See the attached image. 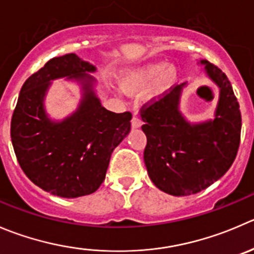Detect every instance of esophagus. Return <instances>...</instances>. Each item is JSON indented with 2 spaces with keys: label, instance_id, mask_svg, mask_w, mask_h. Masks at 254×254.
<instances>
[{
  "label": "esophagus",
  "instance_id": "1",
  "mask_svg": "<svg viewBox=\"0 0 254 254\" xmlns=\"http://www.w3.org/2000/svg\"><path fill=\"white\" fill-rule=\"evenodd\" d=\"M141 120L139 119V118L137 117H132V119H131V127H132V129H137V127H141Z\"/></svg>",
  "mask_w": 254,
  "mask_h": 254
}]
</instances>
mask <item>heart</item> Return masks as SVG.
Returning <instances> with one entry per match:
<instances>
[{"instance_id":"b5f03b06","label":"heart","mask_w":254,"mask_h":254,"mask_svg":"<svg viewBox=\"0 0 254 254\" xmlns=\"http://www.w3.org/2000/svg\"><path fill=\"white\" fill-rule=\"evenodd\" d=\"M179 79V70L166 62H150L127 68L120 74V89L129 95L144 92L145 102H155L174 88Z\"/></svg>"}]
</instances>
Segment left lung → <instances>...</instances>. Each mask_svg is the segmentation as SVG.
<instances>
[{
	"instance_id": "1",
	"label": "left lung",
	"mask_w": 254,
	"mask_h": 254,
	"mask_svg": "<svg viewBox=\"0 0 254 254\" xmlns=\"http://www.w3.org/2000/svg\"><path fill=\"white\" fill-rule=\"evenodd\" d=\"M197 64L203 65L206 77L218 88L211 119L190 122L181 112L187 82L141 110L147 174L157 189L172 196L193 195L220 180L235 161L240 146L242 118L230 80L206 59Z\"/></svg>"
}]
</instances>
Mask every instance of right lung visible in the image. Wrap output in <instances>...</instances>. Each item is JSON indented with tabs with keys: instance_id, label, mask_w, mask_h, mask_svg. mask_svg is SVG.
<instances>
[{
	"instance_id": "add662e5",
	"label": "right lung",
	"mask_w": 254,
	"mask_h": 254,
	"mask_svg": "<svg viewBox=\"0 0 254 254\" xmlns=\"http://www.w3.org/2000/svg\"><path fill=\"white\" fill-rule=\"evenodd\" d=\"M97 67L75 53L52 58L22 85L12 115L11 140L18 164L29 180L47 192L65 198L95 192L103 184L110 156L127 136L129 112H109L97 94ZM80 87L77 109L53 120L45 109L53 80Z\"/></svg>"
}]
</instances>
